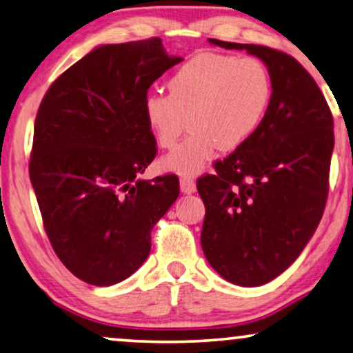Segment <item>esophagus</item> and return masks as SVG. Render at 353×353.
Returning a JSON list of instances; mask_svg holds the SVG:
<instances>
[{
  "instance_id": "1",
  "label": "esophagus",
  "mask_w": 353,
  "mask_h": 353,
  "mask_svg": "<svg viewBox=\"0 0 353 353\" xmlns=\"http://www.w3.org/2000/svg\"><path fill=\"white\" fill-rule=\"evenodd\" d=\"M180 190H181V192H185V194H192V192L196 191L194 180L190 176H183L180 180Z\"/></svg>"
}]
</instances>
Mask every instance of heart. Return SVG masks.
<instances>
[{
    "mask_svg": "<svg viewBox=\"0 0 353 353\" xmlns=\"http://www.w3.org/2000/svg\"><path fill=\"white\" fill-rule=\"evenodd\" d=\"M168 91H149L143 115L161 148H172L190 120L192 133L162 157L161 167L192 176L220 148L234 151L259 132L272 104L273 80L255 57L202 52L173 72Z\"/></svg>",
    "mask_w": 353,
    "mask_h": 353,
    "instance_id": "1",
    "label": "heart"
}]
</instances>
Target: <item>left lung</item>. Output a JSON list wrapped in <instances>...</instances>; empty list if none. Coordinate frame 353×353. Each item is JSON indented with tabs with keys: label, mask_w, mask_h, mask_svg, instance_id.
Listing matches in <instances>:
<instances>
[{
	"label": "left lung",
	"mask_w": 353,
	"mask_h": 353,
	"mask_svg": "<svg viewBox=\"0 0 353 353\" xmlns=\"http://www.w3.org/2000/svg\"><path fill=\"white\" fill-rule=\"evenodd\" d=\"M268 67L273 98L262 127L197 180L205 205L201 244L212 268L238 286H262L291 267L315 233L330 190L332 114L312 75L286 52L221 41Z\"/></svg>",
	"instance_id": "obj_1"
}]
</instances>
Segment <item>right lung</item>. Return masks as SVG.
Here are the masks:
<instances>
[{
  "label": "right lung",
  "mask_w": 353,
  "mask_h": 353,
  "mask_svg": "<svg viewBox=\"0 0 353 353\" xmlns=\"http://www.w3.org/2000/svg\"><path fill=\"white\" fill-rule=\"evenodd\" d=\"M181 61L161 38L103 45L41 101L28 172L48 239L81 281L110 286L137 272L154 225L180 194L176 175H138L157 154L143 98Z\"/></svg>",
  "instance_id": "1"
}]
</instances>
